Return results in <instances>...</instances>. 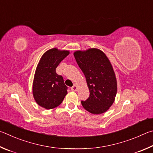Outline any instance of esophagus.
Wrapping results in <instances>:
<instances>
[{"label": "esophagus", "mask_w": 153, "mask_h": 153, "mask_svg": "<svg viewBox=\"0 0 153 153\" xmlns=\"http://www.w3.org/2000/svg\"><path fill=\"white\" fill-rule=\"evenodd\" d=\"M71 89L72 91H76L77 89H78V87H77L76 85H74V86L71 88Z\"/></svg>", "instance_id": "1"}]
</instances>
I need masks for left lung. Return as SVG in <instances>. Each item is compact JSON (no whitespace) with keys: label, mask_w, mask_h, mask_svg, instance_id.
<instances>
[{"label":"left lung","mask_w":153,"mask_h":153,"mask_svg":"<svg viewBox=\"0 0 153 153\" xmlns=\"http://www.w3.org/2000/svg\"><path fill=\"white\" fill-rule=\"evenodd\" d=\"M74 56L90 92L89 97L81 101L82 107L93 114L105 113L114 103L117 93V79L110 61L97 48L77 50Z\"/></svg>","instance_id":"left-lung-1"}]
</instances>
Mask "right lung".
<instances>
[{
  "instance_id": "obj_1",
  "label": "right lung",
  "mask_w": 153,
  "mask_h": 153,
  "mask_svg": "<svg viewBox=\"0 0 153 153\" xmlns=\"http://www.w3.org/2000/svg\"><path fill=\"white\" fill-rule=\"evenodd\" d=\"M70 53L68 50L53 48L46 51L40 58L35 72L32 87L33 98L39 106L51 109L62 102L67 94V87L62 76L56 69Z\"/></svg>"
}]
</instances>
